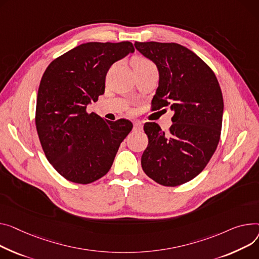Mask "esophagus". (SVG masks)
<instances>
[{
    "label": "esophagus",
    "mask_w": 259,
    "mask_h": 259,
    "mask_svg": "<svg viewBox=\"0 0 259 259\" xmlns=\"http://www.w3.org/2000/svg\"><path fill=\"white\" fill-rule=\"evenodd\" d=\"M133 129H134L135 131H140V130H142V129H143V125H142V123H140V122H134V123H133Z\"/></svg>",
    "instance_id": "34e87169"
}]
</instances>
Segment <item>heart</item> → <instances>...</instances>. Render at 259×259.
I'll return each instance as SVG.
<instances>
[{"label": "heart", "mask_w": 259, "mask_h": 259, "mask_svg": "<svg viewBox=\"0 0 259 259\" xmlns=\"http://www.w3.org/2000/svg\"><path fill=\"white\" fill-rule=\"evenodd\" d=\"M132 67L134 72L148 71V70H156V66L148 58L144 56H135L132 61Z\"/></svg>", "instance_id": "b5f03b06"}]
</instances>
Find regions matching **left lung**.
Masks as SVG:
<instances>
[{"label": "left lung", "mask_w": 259, "mask_h": 259, "mask_svg": "<svg viewBox=\"0 0 259 259\" xmlns=\"http://www.w3.org/2000/svg\"><path fill=\"white\" fill-rule=\"evenodd\" d=\"M134 46L159 72L152 111L166 107L174 111L167 133L157 123L145 124L149 144L142 166L155 182L178 186L198 176L217 150L224 109L220 84L211 68L179 44L135 41Z\"/></svg>", "instance_id": "obj_1"}]
</instances>
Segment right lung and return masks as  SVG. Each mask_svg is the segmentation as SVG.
<instances>
[{
  "label": "right lung",
  "instance_id": "right-lung-1",
  "mask_svg": "<svg viewBox=\"0 0 259 259\" xmlns=\"http://www.w3.org/2000/svg\"><path fill=\"white\" fill-rule=\"evenodd\" d=\"M132 52L130 41L82 44L45 71L35 125L47 159L66 180L89 184L106 175L132 130L128 119L111 122L86 111L104 94L109 67Z\"/></svg>",
  "mask_w": 259,
  "mask_h": 259
}]
</instances>
